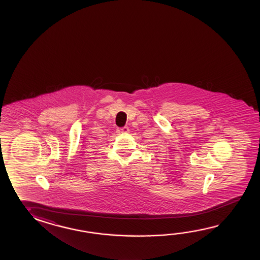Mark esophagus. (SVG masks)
<instances>
[{"label":"esophagus","mask_w":260,"mask_h":260,"mask_svg":"<svg viewBox=\"0 0 260 260\" xmlns=\"http://www.w3.org/2000/svg\"><path fill=\"white\" fill-rule=\"evenodd\" d=\"M117 133H118V134H123V133H129V129H128V127H117Z\"/></svg>","instance_id":"1"}]
</instances>
